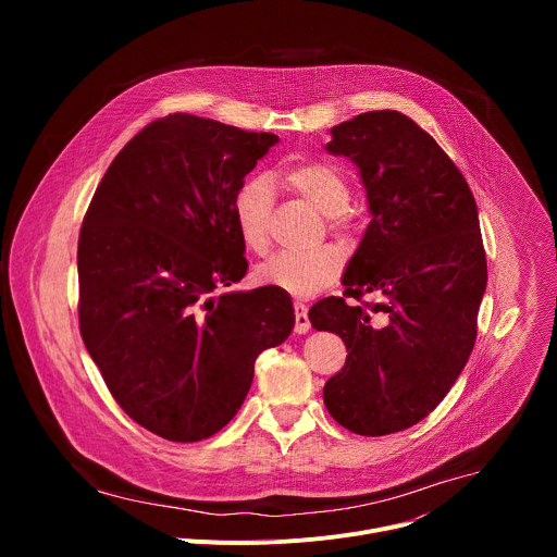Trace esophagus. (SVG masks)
<instances>
[{"label":"esophagus","mask_w":557,"mask_h":557,"mask_svg":"<svg viewBox=\"0 0 557 557\" xmlns=\"http://www.w3.org/2000/svg\"><path fill=\"white\" fill-rule=\"evenodd\" d=\"M295 308V333L297 335H306L310 329V320H308V308L301 301L293 304Z\"/></svg>","instance_id":"1"}]
</instances>
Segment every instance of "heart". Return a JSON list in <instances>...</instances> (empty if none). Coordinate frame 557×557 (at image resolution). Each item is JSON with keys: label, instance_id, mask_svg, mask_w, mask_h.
<instances>
[{"label": "heart", "instance_id": "heart-1", "mask_svg": "<svg viewBox=\"0 0 557 557\" xmlns=\"http://www.w3.org/2000/svg\"><path fill=\"white\" fill-rule=\"evenodd\" d=\"M284 183L335 226L346 222L352 187L342 168L326 161H299L282 170ZM275 191L267 176H249L233 198V218L243 243L253 253L269 249V218ZM346 264L344 249L324 245L310 251H284L264 262L256 277L262 286L284 290L293 297H312L331 286Z\"/></svg>", "mask_w": 557, "mask_h": 557}]
</instances>
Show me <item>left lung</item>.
Masks as SVG:
<instances>
[{"instance_id": "8db88e82", "label": "left lung", "mask_w": 557, "mask_h": 557, "mask_svg": "<svg viewBox=\"0 0 557 557\" xmlns=\"http://www.w3.org/2000/svg\"><path fill=\"white\" fill-rule=\"evenodd\" d=\"M331 134L326 149L357 165L372 220L344 273V297L320 299L308 317L348 350L324 385L331 417L355 434L385 436L423 421L471 355L487 288L479 209L410 116L366 112ZM368 292L382 295L370 311L345 301ZM372 311L384 314L381 327Z\"/></svg>"}]
</instances>
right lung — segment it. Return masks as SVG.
<instances>
[{
  "label": "right lung",
  "instance_id": "1",
  "mask_svg": "<svg viewBox=\"0 0 557 557\" xmlns=\"http://www.w3.org/2000/svg\"><path fill=\"white\" fill-rule=\"evenodd\" d=\"M194 114L143 127L112 161L78 233V329L116 404L176 443L220 432L262 350L293 331L277 288L247 275L233 198L277 143Z\"/></svg>",
  "mask_w": 557,
  "mask_h": 557
}]
</instances>
